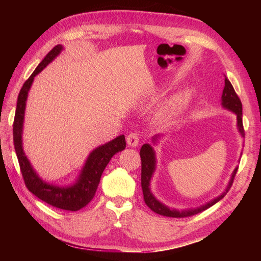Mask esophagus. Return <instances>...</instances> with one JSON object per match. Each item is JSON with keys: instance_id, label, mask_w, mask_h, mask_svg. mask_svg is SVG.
<instances>
[{"instance_id": "obj_1", "label": "esophagus", "mask_w": 261, "mask_h": 261, "mask_svg": "<svg viewBox=\"0 0 261 261\" xmlns=\"http://www.w3.org/2000/svg\"><path fill=\"white\" fill-rule=\"evenodd\" d=\"M126 143L130 147H137L139 145V135L137 132H131L126 137Z\"/></svg>"}]
</instances>
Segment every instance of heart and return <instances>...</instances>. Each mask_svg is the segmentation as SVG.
<instances>
[{"instance_id":"b5f03b06","label":"heart","mask_w":261,"mask_h":261,"mask_svg":"<svg viewBox=\"0 0 261 261\" xmlns=\"http://www.w3.org/2000/svg\"><path fill=\"white\" fill-rule=\"evenodd\" d=\"M190 98H191V93L188 91L178 94V95L175 96L163 109L162 115L160 116H162V118L165 120L174 119L175 116L178 115L180 111L186 107V104L188 103V101H190Z\"/></svg>"}]
</instances>
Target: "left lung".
<instances>
[{"label": "left lung", "instance_id": "8db88e82", "mask_svg": "<svg viewBox=\"0 0 261 261\" xmlns=\"http://www.w3.org/2000/svg\"><path fill=\"white\" fill-rule=\"evenodd\" d=\"M224 83L225 85L223 88L222 98H221L222 99L221 104H222V107L224 109H228L232 111L233 113H236L238 130H239L242 137H245V129H243V124H242V103L240 101L239 96L237 95L233 86H232L230 81L226 79V77L224 80ZM157 138H159V136H154L152 138V141L156 142ZM140 157H141V187H142L145 203L147 204V206L149 208L153 211L154 213L164 215V216H169V218H179V219L187 218V216H192L197 213H201L203 211L212 206V205H214L215 203H218L220 199H222L226 195V193L229 192L238 171V167H237L233 170V173H232L231 179L229 181L228 186H226L225 191L218 197L213 198L212 201H210L204 205H201V206H198L196 208H187V210L178 211V210L169 208L168 206H166L165 204L159 202L158 199L153 196V194L150 192V187L149 186H150V180L153 175V171L156 169V153H154L153 148L150 145H148V143H145V145H143L140 149Z\"/></svg>", "mask_w": 261, "mask_h": 261}]
</instances>
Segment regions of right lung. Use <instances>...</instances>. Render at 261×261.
<instances>
[{
  "label": "right lung",
  "instance_id": "obj_1",
  "mask_svg": "<svg viewBox=\"0 0 261 261\" xmlns=\"http://www.w3.org/2000/svg\"><path fill=\"white\" fill-rule=\"evenodd\" d=\"M62 45L54 47L47 56L42 59V62L38 65V67L28 79L18 96V103H16V110L13 122V142L16 157L19 160L20 169L23 177L24 184L33 195H36L41 201L51 205L60 210L66 211H79L82 207L86 206L90 203L94 195H95L99 179L107 165L114 154L122 151L125 148V138L124 136H119L115 139L110 141L105 145L97 147L90 153L86 163L83 167L80 177L70 186H56L49 182L43 181L38 174L32 168V166L24 154L23 148H22V129H23L24 120V110L25 102L29 93L32 82L36 75L51 63L58 55L63 50Z\"/></svg>",
  "mask_w": 261,
  "mask_h": 261
}]
</instances>
